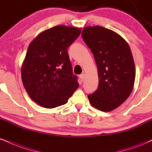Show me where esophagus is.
Returning <instances> with one entry per match:
<instances>
[{
	"label": "esophagus",
	"mask_w": 152,
	"mask_h": 152,
	"mask_svg": "<svg viewBox=\"0 0 152 152\" xmlns=\"http://www.w3.org/2000/svg\"><path fill=\"white\" fill-rule=\"evenodd\" d=\"M85 74H81V75H80V78H81V79L82 80V81H83L84 78H85Z\"/></svg>",
	"instance_id": "1"
}]
</instances>
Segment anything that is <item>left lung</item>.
<instances>
[{
	"instance_id": "1",
	"label": "left lung",
	"mask_w": 152,
	"mask_h": 152,
	"mask_svg": "<svg viewBox=\"0 0 152 152\" xmlns=\"http://www.w3.org/2000/svg\"><path fill=\"white\" fill-rule=\"evenodd\" d=\"M82 37L94 54L98 69V89L88 96L91 105L103 112L115 110L128 98L135 80V65L128 43L114 31L86 27Z\"/></svg>"
}]
</instances>
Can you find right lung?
<instances>
[{
	"instance_id": "add662e5",
	"label": "right lung",
	"mask_w": 152,
	"mask_h": 152,
	"mask_svg": "<svg viewBox=\"0 0 152 152\" xmlns=\"http://www.w3.org/2000/svg\"><path fill=\"white\" fill-rule=\"evenodd\" d=\"M81 32L78 27L58 25L43 31L29 45L22 81L31 99L40 106L64 105L78 88L67 49Z\"/></svg>"
}]
</instances>
